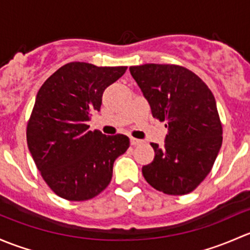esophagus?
<instances>
[{"instance_id": "esophagus-1", "label": "esophagus", "mask_w": 250, "mask_h": 250, "mask_svg": "<svg viewBox=\"0 0 250 250\" xmlns=\"http://www.w3.org/2000/svg\"><path fill=\"white\" fill-rule=\"evenodd\" d=\"M130 143H131V146H138V144L142 143V141H141V140H137V138L131 137V138H130Z\"/></svg>"}]
</instances>
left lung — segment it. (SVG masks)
I'll return each mask as SVG.
<instances>
[{
	"mask_svg": "<svg viewBox=\"0 0 250 250\" xmlns=\"http://www.w3.org/2000/svg\"><path fill=\"white\" fill-rule=\"evenodd\" d=\"M130 72L153 117L166 122L168 131L164 146L150 143L155 156L142 167L144 178L165 194H189L210 172L223 142L214 96L182 66L146 63Z\"/></svg>",
	"mask_w": 250,
	"mask_h": 250,
	"instance_id": "obj_1",
	"label": "left lung"
}]
</instances>
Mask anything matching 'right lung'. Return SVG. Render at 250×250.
I'll return each mask as SVG.
<instances>
[{
    "label": "right lung",
    "mask_w": 250,
    "mask_h": 250,
    "mask_svg": "<svg viewBox=\"0 0 250 250\" xmlns=\"http://www.w3.org/2000/svg\"><path fill=\"white\" fill-rule=\"evenodd\" d=\"M126 68L69 62L37 92L27 146L43 179L62 199L85 201L104 191L115 159L130 146L127 136H106L87 125L91 113L100 112L104 89Z\"/></svg>",
    "instance_id": "obj_1"
}]
</instances>
